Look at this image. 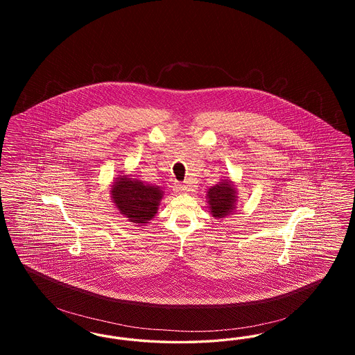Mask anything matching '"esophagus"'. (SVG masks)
I'll return each mask as SVG.
<instances>
[{
  "instance_id": "esophagus-1",
  "label": "esophagus",
  "mask_w": 355,
  "mask_h": 355,
  "mask_svg": "<svg viewBox=\"0 0 355 355\" xmlns=\"http://www.w3.org/2000/svg\"><path fill=\"white\" fill-rule=\"evenodd\" d=\"M174 189H175V191H178V193H189V191L193 190V186L186 185V184H175Z\"/></svg>"
}]
</instances>
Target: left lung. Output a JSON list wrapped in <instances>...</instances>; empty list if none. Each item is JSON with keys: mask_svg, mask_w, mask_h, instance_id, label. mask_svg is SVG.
I'll use <instances>...</instances> for the list:
<instances>
[{"mask_svg": "<svg viewBox=\"0 0 355 355\" xmlns=\"http://www.w3.org/2000/svg\"><path fill=\"white\" fill-rule=\"evenodd\" d=\"M236 184L230 180H220L216 186H211L206 193L210 214L214 218H226L232 216L236 207Z\"/></svg>", "mask_w": 355, "mask_h": 355, "instance_id": "1", "label": "left lung"}]
</instances>
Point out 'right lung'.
<instances>
[{"instance_id":"add662e5","label":"right lung","mask_w":355,"mask_h":355,"mask_svg":"<svg viewBox=\"0 0 355 355\" xmlns=\"http://www.w3.org/2000/svg\"><path fill=\"white\" fill-rule=\"evenodd\" d=\"M110 196L119 214L142 227L155 217L164 191L159 186L149 185L132 178V175L121 174L110 186Z\"/></svg>"}]
</instances>
